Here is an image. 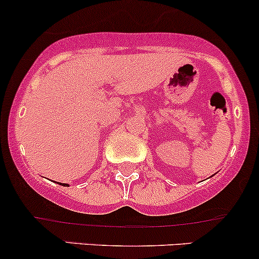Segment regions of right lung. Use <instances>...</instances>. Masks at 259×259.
<instances>
[{
    "label": "right lung",
    "instance_id": "add662e5",
    "mask_svg": "<svg viewBox=\"0 0 259 259\" xmlns=\"http://www.w3.org/2000/svg\"><path fill=\"white\" fill-rule=\"evenodd\" d=\"M63 186H67V183H63Z\"/></svg>",
    "mask_w": 259,
    "mask_h": 259
}]
</instances>
